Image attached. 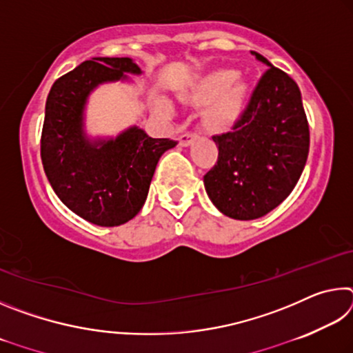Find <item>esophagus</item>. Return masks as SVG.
<instances>
[{
    "mask_svg": "<svg viewBox=\"0 0 353 353\" xmlns=\"http://www.w3.org/2000/svg\"><path fill=\"white\" fill-rule=\"evenodd\" d=\"M194 140H198V135L196 134H183V135H181V139H179V145H181L182 148H187Z\"/></svg>",
    "mask_w": 353,
    "mask_h": 353,
    "instance_id": "34e87169",
    "label": "esophagus"
}]
</instances>
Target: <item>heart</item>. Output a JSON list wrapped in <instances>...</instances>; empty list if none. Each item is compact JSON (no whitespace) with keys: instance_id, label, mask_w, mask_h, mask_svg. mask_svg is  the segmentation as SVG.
I'll use <instances>...</instances> for the list:
<instances>
[{"instance_id":"1","label":"heart","mask_w":353,"mask_h":353,"mask_svg":"<svg viewBox=\"0 0 353 353\" xmlns=\"http://www.w3.org/2000/svg\"><path fill=\"white\" fill-rule=\"evenodd\" d=\"M187 98L194 105L208 108V123L214 129H229L241 119L250 98V87L246 81L238 77L236 70L221 68L202 77L188 92ZM155 107L160 115L172 118L176 105L172 101L159 97Z\"/></svg>"}]
</instances>
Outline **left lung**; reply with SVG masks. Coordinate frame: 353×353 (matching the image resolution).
Here are the masks:
<instances>
[{"mask_svg":"<svg viewBox=\"0 0 353 353\" xmlns=\"http://www.w3.org/2000/svg\"><path fill=\"white\" fill-rule=\"evenodd\" d=\"M268 71L232 132L214 135L218 162L204 176L213 205L225 216H265L288 198L305 168L310 130L297 83L252 51Z\"/></svg>","mask_w":353,"mask_h":353,"instance_id":"8db88e82","label":"left lung"}]
</instances>
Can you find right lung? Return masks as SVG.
Listing matches in <instances>:
<instances>
[{"label": "right lung", "instance_id": "add662e5", "mask_svg": "<svg viewBox=\"0 0 353 353\" xmlns=\"http://www.w3.org/2000/svg\"><path fill=\"white\" fill-rule=\"evenodd\" d=\"M143 74L130 57H93L52 83L41 130V163L52 190L77 216L101 227L121 225L141 210L155 166L170 139L139 126L113 135L87 130V105L99 85Z\"/></svg>", "mask_w": 353, "mask_h": 353}]
</instances>
